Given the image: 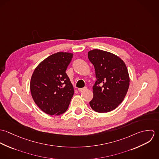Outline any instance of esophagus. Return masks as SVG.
I'll use <instances>...</instances> for the list:
<instances>
[{"label":"esophagus","instance_id":"34e87169","mask_svg":"<svg viewBox=\"0 0 159 159\" xmlns=\"http://www.w3.org/2000/svg\"><path fill=\"white\" fill-rule=\"evenodd\" d=\"M86 89H87V88H86H86H78V91H80V92L84 91V90H86Z\"/></svg>","mask_w":159,"mask_h":159}]
</instances>
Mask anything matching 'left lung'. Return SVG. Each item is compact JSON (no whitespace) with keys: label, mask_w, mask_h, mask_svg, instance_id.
I'll use <instances>...</instances> for the list:
<instances>
[{"label":"left lung","mask_w":159,"mask_h":159,"mask_svg":"<svg viewBox=\"0 0 159 159\" xmlns=\"http://www.w3.org/2000/svg\"><path fill=\"white\" fill-rule=\"evenodd\" d=\"M88 56L94 66L97 80L93 86L90 106L98 113L111 111L122 102L129 88L126 65L117 56L100 49L89 51Z\"/></svg>","instance_id":"obj_1"}]
</instances>
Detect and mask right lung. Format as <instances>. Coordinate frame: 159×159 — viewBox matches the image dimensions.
I'll return each mask as SVG.
<instances>
[{
    "mask_svg": "<svg viewBox=\"0 0 159 159\" xmlns=\"http://www.w3.org/2000/svg\"><path fill=\"white\" fill-rule=\"evenodd\" d=\"M73 56L67 52L53 54L42 61L32 73L30 93L36 105L45 113L58 116L68 109L74 89L66 71Z\"/></svg>",
    "mask_w": 159,
    "mask_h": 159,
    "instance_id": "1",
    "label": "right lung"
}]
</instances>
